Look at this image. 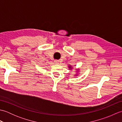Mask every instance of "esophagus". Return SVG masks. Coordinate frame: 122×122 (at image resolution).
Instances as JSON below:
<instances>
[{"mask_svg":"<svg viewBox=\"0 0 122 122\" xmlns=\"http://www.w3.org/2000/svg\"><path fill=\"white\" fill-rule=\"evenodd\" d=\"M54 62L55 64H59V63H60V61L59 60H55Z\"/></svg>","mask_w":122,"mask_h":122,"instance_id":"34e87169","label":"esophagus"}]
</instances>
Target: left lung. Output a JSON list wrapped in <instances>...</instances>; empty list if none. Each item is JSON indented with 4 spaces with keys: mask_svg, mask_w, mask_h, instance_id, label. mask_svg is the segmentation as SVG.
<instances>
[{
    "mask_svg": "<svg viewBox=\"0 0 122 122\" xmlns=\"http://www.w3.org/2000/svg\"><path fill=\"white\" fill-rule=\"evenodd\" d=\"M68 68H69V70H71V69H72V68H72V66H68ZM77 76V74L76 75V76Z\"/></svg>",
    "mask_w": 122,
    "mask_h": 122,
    "instance_id": "1",
    "label": "left lung"
}]
</instances>
